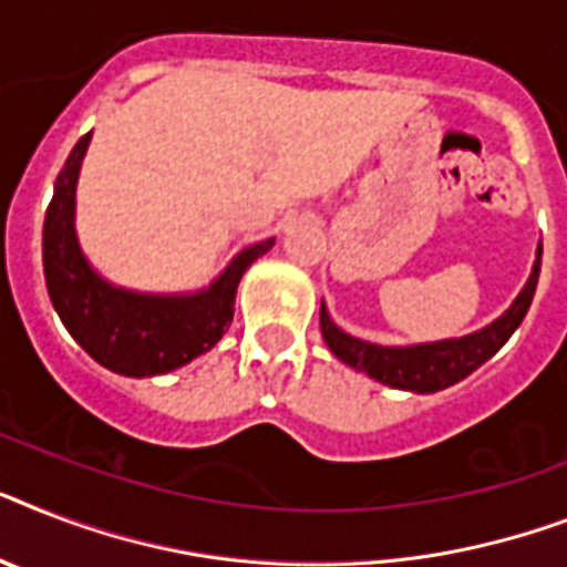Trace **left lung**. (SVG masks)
Instances as JSON below:
<instances>
[{
    "label": "left lung",
    "mask_w": 567,
    "mask_h": 567,
    "mask_svg": "<svg viewBox=\"0 0 567 567\" xmlns=\"http://www.w3.org/2000/svg\"><path fill=\"white\" fill-rule=\"evenodd\" d=\"M538 270H542V241L536 247V261L527 276V282L518 291V297L509 302V308L501 317H495L489 326L463 334V338L431 340V343H411V347H381L370 340L352 338L349 331L340 329L331 320L326 302H320V331H323L326 347L334 352V358L352 367L358 372H367L370 379L381 381L393 390H411V393H436L451 384H457L466 375L489 361L498 352L513 331L522 326L524 315L533 302L538 285Z\"/></svg>",
    "instance_id": "obj_1"
}]
</instances>
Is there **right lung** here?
<instances>
[{"mask_svg":"<svg viewBox=\"0 0 567 567\" xmlns=\"http://www.w3.org/2000/svg\"><path fill=\"white\" fill-rule=\"evenodd\" d=\"M90 140L92 133L78 140L45 209L43 270L52 306L69 334L104 370L127 379L179 370L224 338L244 270L265 256L276 238L244 247L200 291L145 293L113 285L92 268L75 229L78 174Z\"/></svg>","mask_w":567,"mask_h":567,"instance_id":"obj_1","label":"right lung"}]
</instances>
